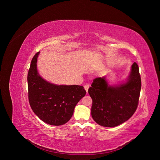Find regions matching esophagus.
I'll list each match as a JSON object with an SVG mask.
<instances>
[{
    "mask_svg": "<svg viewBox=\"0 0 160 160\" xmlns=\"http://www.w3.org/2000/svg\"><path fill=\"white\" fill-rule=\"evenodd\" d=\"M89 87H90V85H89L88 84H86L85 85H84V88H85V90H86L87 93L88 92V89Z\"/></svg>",
    "mask_w": 160,
    "mask_h": 160,
    "instance_id": "obj_1",
    "label": "esophagus"
}]
</instances>
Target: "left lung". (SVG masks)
Instances as JSON below:
<instances>
[{"label":"left lung","mask_w":160,"mask_h":160,"mask_svg":"<svg viewBox=\"0 0 160 160\" xmlns=\"http://www.w3.org/2000/svg\"><path fill=\"white\" fill-rule=\"evenodd\" d=\"M141 78L135 62L127 82L118 86L108 85L105 77L94 79L88 92L92 99L91 115L99 125L118 126L128 120L139 104Z\"/></svg>","instance_id":"8db88e82"}]
</instances>
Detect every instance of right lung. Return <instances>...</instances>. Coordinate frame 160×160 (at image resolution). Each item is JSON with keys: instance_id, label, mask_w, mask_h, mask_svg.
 <instances>
[{"instance_id": "right-lung-1", "label": "right lung", "mask_w": 160, "mask_h": 160, "mask_svg": "<svg viewBox=\"0 0 160 160\" xmlns=\"http://www.w3.org/2000/svg\"><path fill=\"white\" fill-rule=\"evenodd\" d=\"M39 52L32 59L28 73L29 103L35 115L51 125L65 124L72 118L74 109L85 96L80 85H57L43 80L38 73L37 61Z\"/></svg>"}]
</instances>
